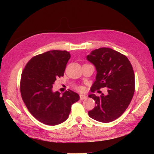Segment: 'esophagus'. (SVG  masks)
I'll list each match as a JSON object with an SVG mask.
<instances>
[{"label": "esophagus", "mask_w": 154, "mask_h": 154, "mask_svg": "<svg viewBox=\"0 0 154 154\" xmlns=\"http://www.w3.org/2000/svg\"><path fill=\"white\" fill-rule=\"evenodd\" d=\"M80 98L81 100H85L87 98V96L85 95H83V94H80Z\"/></svg>", "instance_id": "34e87169"}]
</instances>
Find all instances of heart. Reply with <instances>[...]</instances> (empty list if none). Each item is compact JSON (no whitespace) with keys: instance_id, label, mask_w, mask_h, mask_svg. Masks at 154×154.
Masks as SVG:
<instances>
[{"instance_id":"1","label":"heart","mask_w":154,"mask_h":154,"mask_svg":"<svg viewBox=\"0 0 154 154\" xmlns=\"http://www.w3.org/2000/svg\"><path fill=\"white\" fill-rule=\"evenodd\" d=\"M76 88H77L78 90H79V91H82L83 90V87H78Z\"/></svg>"}]
</instances>
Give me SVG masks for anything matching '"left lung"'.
I'll use <instances>...</instances> for the list:
<instances>
[{"label": "left lung", "mask_w": 154, "mask_h": 154, "mask_svg": "<svg viewBox=\"0 0 154 154\" xmlns=\"http://www.w3.org/2000/svg\"><path fill=\"white\" fill-rule=\"evenodd\" d=\"M87 60L95 66L96 80L91 92L106 87V95L88 97L96 105L88 114L91 118L102 123L113 122L127 109L134 96L135 76L131 63L126 56L109 48L92 51Z\"/></svg>", "instance_id": "8db88e82"}]
</instances>
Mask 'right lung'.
Returning a JSON list of instances; mask_svg holds the SVG:
<instances>
[{
    "instance_id": "right-lung-1",
    "label": "right lung",
    "mask_w": 154,
    "mask_h": 154,
    "mask_svg": "<svg viewBox=\"0 0 154 154\" xmlns=\"http://www.w3.org/2000/svg\"><path fill=\"white\" fill-rule=\"evenodd\" d=\"M70 58L67 51H49L32 57L22 73V100L29 112L45 125L54 126L64 122L71 105L80 99L77 93L71 90L62 95L53 91L57 78L64 75Z\"/></svg>"
}]
</instances>
